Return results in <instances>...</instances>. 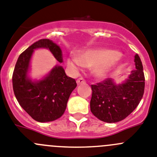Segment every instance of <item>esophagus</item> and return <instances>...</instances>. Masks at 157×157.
Masks as SVG:
<instances>
[{"label": "esophagus", "mask_w": 157, "mask_h": 157, "mask_svg": "<svg viewBox=\"0 0 157 157\" xmlns=\"http://www.w3.org/2000/svg\"><path fill=\"white\" fill-rule=\"evenodd\" d=\"M85 80H84V78H82V77H80V78H78L77 80V84H84L85 83Z\"/></svg>", "instance_id": "1"}]
</instances>
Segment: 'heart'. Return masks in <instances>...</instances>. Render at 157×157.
Returning <instances> with one entry per match:
<instances>
[{
  "mask_svg": "<svg viewBox=\"0 0 157 157\" xmlns=\"http://www.w3.org/2000/svg\"><path fill=\"white\" fill-rule=\"evenodd\" d=\"M121 53L117 51L101 49L89 50L80 57L69 59L67 64L74 71H78L86 66H95V72L99 77H104L109 70L120 60Z\"/></svg>",
  "mask_w": 157,
  "mask_h": 157,
  "instance_id": "obj_1",
  "label": "heart"
}]
</instances>
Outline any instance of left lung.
I'll return each mask as SVG.
<instances>
[{
  "label": "left lung",
  "instance_id": "left-lung-1",
  "mask_svg": "<svg viewBox=\"0 0 157 157\" xmlns=\"http://www.w3.org/2000/svg\"><path fill=\"white\" fill-rule=\"evenodd\" d=\"M135 69L122 84H117L113 79L91 85V111L100 121L119 122L133 112L140 102L145 89V76L142 61L135 56Z\"/></svg>",
  "mask_w": 157,
  "mask_h": 157
}]
</instances>
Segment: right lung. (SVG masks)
Segmentation results:
<instances>
[{"label":"right lung","instance_id":"right-lung-1","mask_svg":"<svg viewBox=\"0 0 157 157\" xmlns=\"http://www.w3.org/2000/svg\"><path fill=\"white\" fill-rule=\"evenodd\" d=\"M37 48L48 49L57 61L63 62L59 45L49 39L39 40L19 56L12 75V85L21 107L36 121L49 122L63 115L77 83L74 79L67 77L63 66L59 65L41 80H31L28 77L29 64L33 52Z\"/></svg>","mask_w":157,"mask_h":157}]
</instances>
